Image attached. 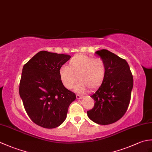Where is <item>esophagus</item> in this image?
<instances>
[{
    "label": "esophagus",
    "instance_id": "obj_1",
    "mask_svg": "<svg viewBox=\"0 0 152 152\" xmlns=\"http://www.w3.org/2000/svg\"><path fill=\"white\" fill-rule=\"evenodd\" d=\"M84 96H82V95H76V99H83Z\"/></svg>",
    "mask_w": 152,
    "mask_h": 152
}]
</instances>
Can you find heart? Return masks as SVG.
Masks as SVG:
<instances>
[{
  "instance_id": "obj_1",
  "label": "heart",
  "mask_w": 152,
  "mask_h": 152,
  "mask_svg": "<svg viewBox=\"0 0 152 152\" xmlns=\"http://www.w3.org/2000/svg\"><path fill=\"white\" fill-rule=\"evenodd\" d=\"M59 78L67 89L76 86L78 91H86L88 88H98L104 82L106 74V64L101 58L85 54H76L71 58L69 65H63L59 70Z\"/></svg>"
}]
</instances>
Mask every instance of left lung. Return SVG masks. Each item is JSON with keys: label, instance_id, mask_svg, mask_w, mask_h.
<instances>
[{"label": "left lung", "instance_id": "8db88e82", "mask_svg": "<svg viewBox=\"0 0 152 152\" xmlns=\"http://www.w3.org/2000/svg\"><path fill=\"white\" fill-rule=\"evenodd\" d=\"M105 61L106 74L104 82L91 98L95 102L87 112L90 119L100 125L118 121L127 112L133 87V77L127 61L106 50L96 51Z\"/></svg>", "mask_w": 152, "mask_h": 152}]
</instances>
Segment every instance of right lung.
<instances>
[{"mask_svg": "<svg viewBox=\"0 0 152 152\" xmlns=\"http://www.w3.org/2000/svg\"><path fill=\"white\" fill-rule=\"evenodd\" d=\"M70 57L40 51L23 68L19 95L28 117L42 127L53 129L62 124L69 105L76 99L75 93L63 85L59 74Z\"/></svg>", "mask_w": 152, "mask_h": 152, "instance_id": "right-lung-1", "label": "right lung"}]
</instances>
